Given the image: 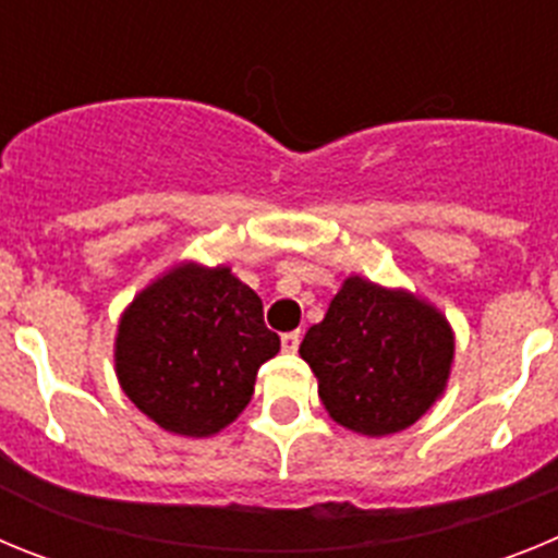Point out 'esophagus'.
<instances>
[{
	"label": "esophagus",
	"mask_w": 558,
	"mask_h": 558,
	"mask_svg": "<svg viewBox=\"0 0 558 558\" xmlns=\"http://www.w3.org/2000/svg\"><path fill=\"white\" fill-rule=\"evenodd\" d=\"M299 343H302V332H299V329H293V332H284L282 335V349H284V352H295V349H299Z\"/></svg>",
	"instance_id": "esophagus-1"
}]
</instances>
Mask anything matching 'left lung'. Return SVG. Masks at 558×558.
<instances>
[{"instance_id":"8db88e82","label":"left lung","mask_w":558,"mask_h":558,"mask_svg":"<svg viewBox=\"0 0 558 558\" xmlns=\"http://www.w3.org/2000/svg\"><path fill=\"white\" fill-rule=\"evenodd\" d=\"M299 352L338 425L388 436L411 427L445 391L452 332L430 304L352 276Z\"/></svg>"}]
</instances>
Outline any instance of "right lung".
Returning a JSON list of instances; mask_svg holds the SVG:
<instances>
[{"label": "right lung", "instance_id": "1", "mask_svg": "<svg viewBox=\"0 0 558 558\" xmlns=\"http://www.w3.org/2000/svg\"><path fill=\"white\" fill-rule=\"evenodd\" d=\"M279 335L229 268L170 270L128 307L117 338L122 391L165 430L211 436L251 402Z\"/></svg>", "mask_w": 558, "mask_h": 558}]
</instances>
